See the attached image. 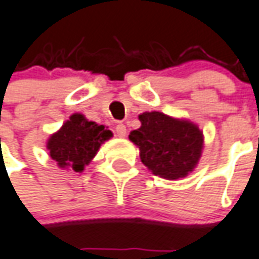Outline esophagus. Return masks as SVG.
<instances>
[{"label": "esophagus", "mask_w": 259, "mask_h": 259, "mask_svg": "<svg viewBox=\"0 0 259 259\" xmlns=\"http://www.w3.org/2000/svg\"><path fill=\"white\" fill-rule=\"evenodd\" d=\"M115 134H117V137L124 138L126 135V126L124 125L122 122H118V124L115 125Z\"/></svg>", "instance_id": "1"}]
</instances>
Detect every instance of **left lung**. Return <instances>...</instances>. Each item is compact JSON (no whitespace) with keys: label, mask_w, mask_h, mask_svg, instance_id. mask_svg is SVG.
<instances>
[{"label":"left lung","mask_w":259,"mask_h":259,"mask_svg":"<svg viewBox=\"0 0 259 259\" xmlns=\"http://www.w3.org/2000/svg\"><path fill=\"white\" fill-rule=\"evenodd\" d=\"M142 125L130 134L139 148L141 160L152 173L163 179L185 177L197 166L203 137L197 125L150 111L139 115Z\"/></svg>","instance_id":"1"}]
</instances>
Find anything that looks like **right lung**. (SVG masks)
<instances>
[{
    "instance_id": "right-lung-1",
    "label": "right lung",
    "mask_w": 259,
    "mask_h": 259,
    "mask_svg": "<svg viewBox=\"0 0 259 259\" xmlns=\"http://www.w3.org/2000/svg\"><path fill=\"white\" fill-rule=\"evenodd\" d=\"M110 130L88 121L82 114H74L61 126V130L51 135L47 148L50 156L60 167H71L82 171L97 153L100 145L111 137Z\"/></svg>"
}]
</instances>
